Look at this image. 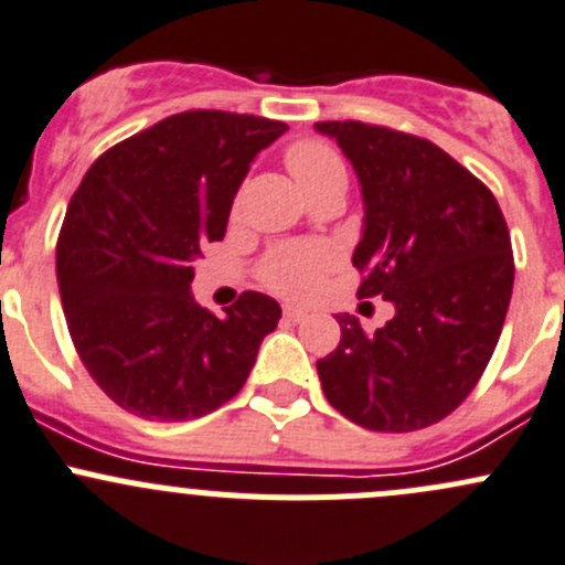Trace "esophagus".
I'll use <instances>...</instances> for the list:
<instances>
[{
	"label": "esophagus",
	"instance_id": "esophagus-1",
	"mask_svg": "<svg viewBox=\"0 0 565 565\" xmlns=\"http://www.w3.org/2000/svg\"><path fill=\"white\" fill-rule=\"evenodd\" d=\"M284 317H287L289 322H303V319L309 317V311H306V309H300V306H292V303H287V306H284Z\"/></svg>",
	"mask_w": 565,
	"mask_h": 565
}]
</instances>
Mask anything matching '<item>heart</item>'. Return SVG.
Masks as SVG:
<instances>
[{"mask_svg":"<svg viewBox=\"0 0 565 565\" xmlns=\"http://www.w3.org/2000/svg\"><path fill=\"white\" fill-rule=\"evenodd\" d=\"M287 167L295 182L306 191L330 180H347L344 163L333 147L322 141H298L287 150ZM333 265V250L309 243H292L270 250L262 265V278L281 295H309L319 276Z\"/></svg>","mask_w":565,"mask_h":565,"instance_id":"obj_1","label":"heart"}]
</instances>
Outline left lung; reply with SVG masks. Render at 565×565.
<instances>
[{
  "instance_id": "8db88e82",
  "label": "left lung",
  "mask_w": 565,
  "mask_h": 565,
  "mask_svg": "<svg viewBox=\"0 0 565 565\" xmlns=\"http://www.w3.org/2000/svg\"><path fill=\"white\" fill-rule=\"evenodd\" d=\"M315 130L361 185L358 298L393 306L374 333L335 315L341 341L317 361L319 383L363 429H424L465 402L492 358L514 289L509 226L492 191L431 141L352 119Z\"/></svg>"
}]
</instances>
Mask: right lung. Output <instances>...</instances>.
<instances>
[{
    "mask_svg": "<svg viewBox=\"0 0 565 565\" xmlns=\"http://www.w3.org/2000/svg\"><path fill=\"white\" fill-rule=\"evenodd\" d=\"M287 125L182 111L119 141L84 174L56 243L67 330L108 398L147 420H191L243 388L281 306L241 295L215 317L193 259L221 241L250 163Z\"/></svg>",
    "mask_w": 565,
    "mask_h": 565,
    "instance_id": "add662e5",
    "label": "right lung"
}]
</instances>
